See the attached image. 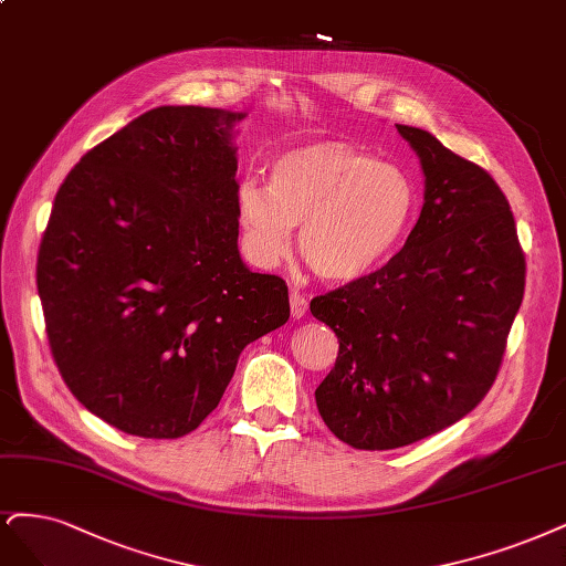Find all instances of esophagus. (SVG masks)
I'll use <instances>...</instances> for the list:
<instances>
[{"mask_svg": "<svg viewBox=\"0 0 566 566\" xmlns=\"http://www.w3.org/2000/svg\"><path fill=\"white\" fill-rule=\"evenodd\" d=\"M306 308H308V300L304 295H300L297 290L290 292V314L295 321L304 318L306 316Z\"/></svg>", "mask_w": 566, "mask_h": 566, "instance_id": "obj_1", "label": "esophagus"}]
</instances>
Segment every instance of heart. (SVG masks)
Segmentation results:
<instances>
[{"instance_id": "obj_1", "label": "heart", "mask_w": 566, "mask_h": 566, "mask_svg": "<svg viewBox=\"0 0 566 566\" xmlns=\"http://www.w3.org/2000/svg\"><path fill=\"white\" fill-rule=\"evenodd\" d=\"M415 187L402 168L348 143L290 149L271 164L269 187H237V220L248 260L271 269L287 258L292 227L300 255L327 283L373 274L398 248L415 216Z\"/></svg>"}]
</instances>
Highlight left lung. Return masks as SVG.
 I'll use <instances>...</instances> for the list:
<instances>
[{"instance_id": "8db88e82", "label": "left lung", "mask_w": 566, "mask_h": 566, "mask_svg": "<svg viewBox=\"0 0 566 566\" xmlns=\"http://www.w3.org/2000/svg\"><path fill=\"white\" fill-rule=\"evenodd\" d=\"M423 170L421 216L375 274L311 300L339 354L316 388L356 450H396L457 423L490 391L524 295L509 199L428 130L396 124Z\"/></svg>"}]
</instances>
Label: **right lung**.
<instances>
[{"label":"right lung","instance_id":"obj_1","mask_svg":"<svg viewBox=\"0 0 566 566\" xmlns=\"http://www.w3.org/2000/svg\"><path fill=\"white\" fill-rule=\"evenodd\" d=\"M243 112L149 109L86 151L36 258L53 360L88 412L182 438L218 407L241 350L290 318L283 279L239 252Z\"/></svg>","mask_w":566,"mask_h":566}]
</instances>
